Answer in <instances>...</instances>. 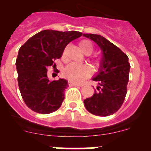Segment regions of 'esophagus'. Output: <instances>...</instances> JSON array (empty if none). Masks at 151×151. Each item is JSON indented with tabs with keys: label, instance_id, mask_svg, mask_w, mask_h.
<instances>
[{
	"label": "esophagus",
	"instance_id": "1",
	"mask_svg": "<svg viewBox=\"0 0 151 151\" xmlns=\"http://www.w3.org/2000/svg\"><path fill=\"white\" fill-rule=\"evenodd\" d=\"M68 85H69L70 87H72V86H75V87H82V86H83V85H82L77 84V83H73V82H71V81L68 82Z\"/></svg>",
	"mask_w": 151,
	"mask_h": 151
}]
</instances>
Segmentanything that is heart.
Wrapping results in <instances>:
<instances>
[{
    "label": "heart",
    "instance_id": "b5f03b06",
    "mask_svg": "<svg viewBox=\"0 0 151 151\" xmlns=\"http://www.w3.org/2000/svg\"><path fill=\"white\" fill-rule=\"evenodd\" d=\"M80 49L85 55H90L93 50V45L88 40H83L79 44ZM65 51L63 52V55ZM92 63L96 67H99L101 63L99 59H93L91 60ZM92 74V68L87 64H76V63H70L64 68L63 74L66 78L70 81L75 83H81L85 81L88 77Z\"/></svg>",
    "mask_w": 151,
    "mask_h": 151
}]
</instances>
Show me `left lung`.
I'll use <instances>...</instances> for the list:
<instances>
[{"label": "left lung", "mask_w": 151, "mask_h": 151, "mask_svg": "<svg viewBox=\"0 0 151 151\" xmlns=\"http://www.w3.org/2000/svg\"><path fill=\"white\" fill-rule=\"evenodd\" d=\"M102 51L100 68L92 79L99 83L95 93L84 100L87 110L97 116H109L121 108L127 93L130 63L129 58L118 47L103 36L85 33Z\"/></svg>", "instance_id": "1"}]
</instances>
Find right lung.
Instances as JSON below:
<instances>
[{
	"instance_id": "1",
	"label": "right lung",
	"mask_w": 151,
	"mask_h": 151,
	"mask_svg": "<svg viewBox=\"0 0 151 151\" xmlns=\"http://www.w3.org/2000/svg\"><path fill=\"white\" fill-rule=\"evenodd\" d=\"M82 35L74 30H45L30 38L19 48L16 60L18 85L22 99L30 109L49 114L61 106L68 81L64 79L50 81L47 68L56 67L54 61L61 57L66 45Z\"/></svg>"
}]
</instances>
